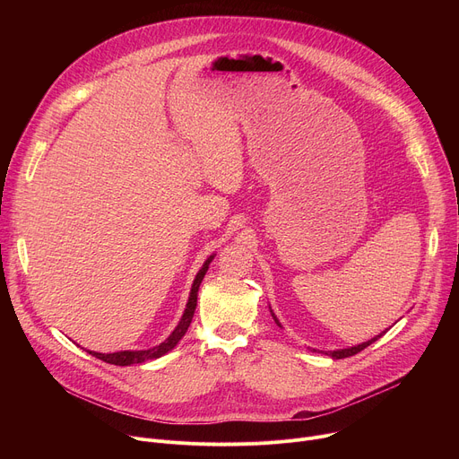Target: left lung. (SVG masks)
Wrapping results in <instances>:
<instances>
[{
  "instance_id": "obj_1",
  "label": "left lung",
  "mask_w": 459,
  "mask_h": 459,
  "mask_svg": "<svg viewBox=\"0 0 459 459\" xmlns=\"http://www.w3.org/2000/svg\"><path fill=\"white\" fill-rule=\"evenodd\" d=\"M270 312H272V316H273V320H275V324L279 325V327H282L281 325V322L277 320V316L273 315V310H272V307H270ZM387 333V329H385L383 333H379V334H376L374 339H370V341H367V342H360V344H357V346H350V348H342V350H333V351H322V353H325V355H329L331 359H344V357H351V355H355V353H359V351H363L365 348H368L372 342H376L377 339H381V336ZM312 351H318V350H312Z\"/></svg>"
}]
</instances>
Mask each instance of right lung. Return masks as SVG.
<instances>
[{
  "label": "right lung",
  "instance_id": "1",
  "mask_svg": "<svg viewBox=\"0 0 459 459\" xmlns=\"http://www.w3.org/2000/svg\"><path fill=\"white\" fill-rule=\"evenodd\" d=\"M213 256H215V255H210V256L204 260L203 268L199 270V273L195 275V281H193V284H191L189 299H187V303H186V310H184V315H182V318H180L178 325L175 327V331H173L171 334H169L167 339H165L161 344H158V346H154V348H149V350H125V351H115V353L89 351V353H91V355H94L96 359L104 360V363H109V365H117V367H130V365L144 363V360L158 359V357H161V355H165V353L171 351V350L180 342L182 336L186 334V331H187V327H189V324H191V320H193V315H195L199 286H201V282H203V279H204V275H206V272H208V266H210V262L213 260Z\"/></svg>",
  "mask_w": 459,
  "mask_h": 459
}]
</instances>
